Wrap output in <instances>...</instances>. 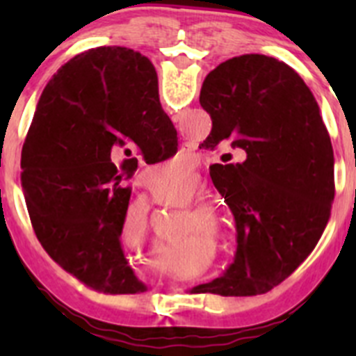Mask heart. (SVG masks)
<instances>
[{
    "label": "heart",
    "mask_w": 356,
    "mask_h": 356,
    "mask_svg": "<svg viewBox=\"0 0 356 356\" xmlns=\"http://www.w3.org/2000/svg\"><path fill=\"white\" fill-rule=\"evenodd\" d=\"M191 178V171L185 168L181 162H169L162 169H153L151 171V188L159 196L163 197H178L181 194V188ZM161 193H159L158 191ZM134 232L139 241H144L147 237V209L140 207L134 213Z\"/></svg>",
    "instance_id": "heart-1"
}]
</instances>
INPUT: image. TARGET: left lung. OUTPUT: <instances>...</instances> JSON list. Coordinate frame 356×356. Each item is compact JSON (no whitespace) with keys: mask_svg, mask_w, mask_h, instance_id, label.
Instances as JSON below:
<instances>
[{"mask_svg":"<svg viewBox=\"0 0 356 356\" xmlns=\"http://www.w3.org/2000/svg\"><path fill=\"white\" fill-rule=\"evenodd\" d=\"M200 103L212 118L200 147L221 153L210 175L237 228L234 262L201 289L264 294L296 271L326 228L335 196L328 130L307 83L273 56L219 64Z\"/></svg>","mask_w":356,"mask_h":356,"instance_id":"1","label":"left lung"}]
</instances>
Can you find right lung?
I'll return each mask as SVG.
<instances>
[{"label": "right lung", "mask_w": 356, "mask_h": 356, "mask_svg": "<svg viewBox=\"0 0 356 356\" xmlns=\"http://www.w3.org/2000/svg\"><path fill=\"white\" fill-rule=\"evenodd\" d=\"M176 146L146 56L102 46L62 65L40 94L21 153L30 221L49 257L99 291H146L121 248L131 194L122 178L140 156L160 162Z\"/></svg>", "instance_id": "right-lung-1"}]
</instances>
